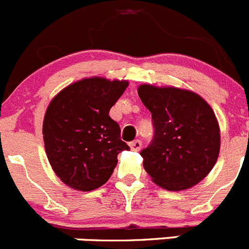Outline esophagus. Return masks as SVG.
<instances>
[{
    "instance_id": "obj_1",
    "label": "esophagus",
    "mask_w": 249,
    "mask_h": 249,
    "mask_svg": "<svg viewBox=\"0 0 249 249\" xmlns=\"http://www.w3.org/2000/svg\"><path fill=\"white\" fill-rule=\"evenodd\" d=\"M129 145H130V148H131V150H134V152H139V150L141 149V142L139 140H136V141H132V142H130L129 143Z\"/></svg>"
}]
</instances>
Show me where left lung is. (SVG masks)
Returning a JSON list of instances; mask_svg holds the SVG:
<instances>
[{"label": "left lung", "instance_id": "1", "mask_svg": "<svg viewBox=\"0 0 249 249\" xmlns=\"http://www.w3.org/2000/svg\"><path fill=\"white\" fill-rule=\"evenodd\" d=\"M137 91L155 129L152 144L141 152L145 172L166 190L196 185L213 169L220 150L212 107L199 94L180 88L141 84Z\"/></svg>", "mask_w": 249, "mask_h": 249}]
</instances>
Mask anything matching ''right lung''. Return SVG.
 <instances>
[{
	"label": "right lung",
	"mask_w": 249,
	"mask_h": 249,
	"mask_svg": "<svg viewBox=\"0 0 249 249\" xmlns=\"http://www.w3.org/2000/svg\"><path fill=\"white\" fill-rule=\"evenodd\" d=\"M129 85L127 80L83 78L57 92L43 119L47 158L67 187L90 192L114 171L118 154L130 149L109 109Z\"/></svg>",
	"instance_id": "right-lung-1"
}]
</instances>
